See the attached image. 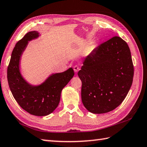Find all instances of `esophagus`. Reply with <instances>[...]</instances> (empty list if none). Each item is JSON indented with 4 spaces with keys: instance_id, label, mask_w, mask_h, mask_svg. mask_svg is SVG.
<instances>
[{
    "instance_id": "1",
    "label": "esophagus",
    "mask_w": 147,
    "mask_h": 147,
    "mask_svg": "<svg viewBox=\"0 0 147 147\" xmlns=\"http://www.w3.org/2000/svg\"><path fill=\"white\" fill-rule=\"evenodd\" d=\"M74 71H75V72H77V71H78L79 70V66L75 65V66H74Z\"/></svg>"
}]
</instances>
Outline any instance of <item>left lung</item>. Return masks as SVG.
Returning a JSON list of instances; mask_svg holds the SVG:
<instances>
[{
    "label": "left lung",
    "instance_id": "1",
    "mask_svg": "<svg viewBox=\"0 0 147 147\" xmlns=\"http://www.w3.org/2000/svg\"><path fill=\"white\" fill-rule=\"evenodd\" d=\"M78 76L81 98L88 111L102 114L114 110L131 87L134 66L127 43L115 36L100 45L85 58Z\"/></svg>",
    "mask_w": 147,
    "mask_h": 147
}]
</instances>
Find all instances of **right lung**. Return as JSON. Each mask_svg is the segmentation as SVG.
I'll return each mask as SVG.
<instances>
[{
  "label": "right lung",
  "mask_w": 147,
  "mask_h": 147,
  "mask_svg": "<svg viewBox=\"0 0 147 147\" xmlns=\"http://www.w3.org/2000/svg\"><path fill=\"white\" fill-rule=\"evenodd\" d=\"M40 36L38 31L27 32L16 43L7 68V81L13 96L22 109L30 115H49L59 105L63 88L74 76L72 68L63 72L52 74L40 84L27 82L20 71V60L28 42Z\"/></svg>",
  "instance_id": "add662e5"
}]
</instances>
